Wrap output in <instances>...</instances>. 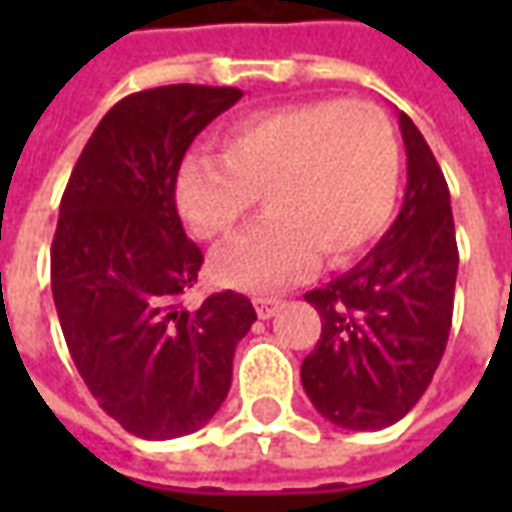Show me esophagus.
<instances>
[{
  "mask_svg": "<svg viewBox=\"0 0 512 512\" xmlns=\"http://www.w3.org/2000/svg\"><path fill=\"white\" fill-rule=\"evenodd\" d=\"M279 307H282V301L279 299H255L257 318H263V321L274 318V315L279 312Z\"/></svg>",
  "mask_w": 512,
  "mask_h": 512,
  "instance_id": "1",
  "label": "esophagus"
}]
</instances>
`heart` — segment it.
Here are the masks:
<instances>
[{"instance_id":"obj_1","label":"heart","mask_w":512,"mask_h":512,"mask_svg":"<svg viewBox=\"0 0 512 512\" xmlns=\"http://www.w3.org/2000/svg\"><path fill=\"white\" fill-rule=\"evenodd\" d=\"M400 145L373 104L310 101L238 120L216 156H189L175 200L191 233L219 241L257 194L266 219L216 249L213 274L230 288L268 290L299 277L315 252L345 263L389 222Z\"/></svg>"}]
</instances>
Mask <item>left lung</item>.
<instances>
[{
	"label": "left lung",
	"mask_w": 512,
	"mask_h": 512,
	"mask_svg": "<svg viewBox=\"0 0 512 512\" xmlns=\"http://www.w3.org/2000/svg\"><path fill=\"white\" fill-rule=\"evenodd\" d=\"M406 197L395 224L351 271L304 299L321 315V340L301 362L315 411L348 430H381L417 406L452 326L458 246L450 189L411 117Z\"/></svg>",
	"instance_id": "left-lung-1"
}]
</instances>
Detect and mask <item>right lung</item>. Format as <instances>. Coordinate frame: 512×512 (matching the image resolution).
Returning <instances> with one entry per match:
<instances>
[{
  "instance_id": "1",
  "label": "right lung",
  "mask_w": 512,
  "mask_h": 512,
  "mask_svg": "<svg viewBox=\"0 0 512 512\" xmlns=\"http://www.w3.org/2000/svg\"><path fill=\"white\" fill-rule=\"evenodd\" d=\"M235 87L167 84L117 101L68 180L51 244V293L73 365L106 414L139 439H178L219 411L252 301L197 282L200 246L175 205L194 136L241 101Z\"/></svg>"
}]
</instances>
